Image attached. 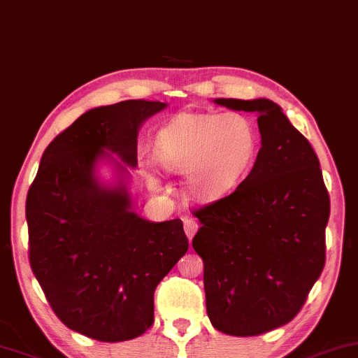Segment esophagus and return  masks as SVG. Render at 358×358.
Segmentation results:
<instances>
[{
	"instance_id": "obj_1",
	"label": "esophagus",
	"mask_w": 358,
	"mask_h": 358,
	"mask_svg": "<svg viewBox=\"0 0 358 358\" xmlns=\"http://www.w3.org/2000/svg\"><path fill=\"white\" fill-rule=\"evenodd\" d=\"M183 226H185V232H187L188 239L192 241L193 236L196 234V231H198V222L192 217H185L183 219Z\"/></svg>"
}]
</instances>
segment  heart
Instances as JSON below:
<instances>
[{"label":"heart","mask_w":358,"mask_h":358,"mask_svg":"<svg viewBox=\"0 0 358 358\" xmlns=\"http://www.w3.org/2000/svg\"><path fill=\"white\" fill-rule=\"evenodd\" d=\"M259 134L241 113H183L157 132L154 159L162 169L187 175L193 198L213 201L239 187L254 169ZM149 182L155 178L149 176Z\"/></svg>","instance_id":"1"}]
</instances>
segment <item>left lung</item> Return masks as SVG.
Masks as SVG:
<instances>
[{
	"instance_id": "8db88e82",
	"label": "left lung",
	"mask_w": 358,
	"mask_h": 358,
	"mask_svg": "<svg viewBox=\"0 0 358 358\" xmlns=\"http://www.w3.org/2000/svg\"><path fill=\"white\" fill-rule=\"evenodd\" d=\"M257 114L262 147L234 192L193 209L206 311L217 331L260 336L301 311L326 264L329 193L316 152L270 99H214Z\"/></svg>"
}]
</instances>
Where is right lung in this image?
I'll use <instances>...</instances> for the list:
<instances>
[{"label": "right lung", "mask_w": 358, "mask_h": 358, "mask_svg": "<svg viewBox=\"0 0 358 358\" xmlns=\"http://www.w3.org/2000/svg\"><path fill=\"white\" fill-rule=\"evenodd\" d=\"M165 106L127 99L85 113L47 145L27 192L31 268L60 321L92 339L144 334L157 285L188 250L180 219L145 221L126 188L94 176L104 149L136 166L139 126Z\"/></svg>", "instance_id": "1"}]
</instances>
